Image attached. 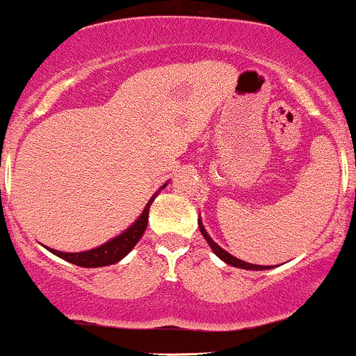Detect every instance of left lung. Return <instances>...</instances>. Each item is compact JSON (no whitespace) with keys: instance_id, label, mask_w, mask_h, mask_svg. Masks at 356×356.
<instances>
[{"instance_id":"8db88e82","label":"left lung","mask_w":356,"mask_h":356,"mask_svg":"<svg viewBox=\"0 0 356 356\" xmlns=\"http://www.w3.org/2000/svg\"><path fill=\"white\" fill-rule=\"evenodd\" d=\"M198 227H200V232H202V235L205 237V241L209 242V245L211 247V250H213L215 254L218 255V257L222 259L223 262H227L229 266H234V267H241V269H249V270H266V269H270V266H255V264H249V262H243L241 259L234 257V255H230L229 252H225V250L222 249V247H218L217 243L211 241V237L209 234H207V230L203 229L202 222L198 220Z\"/></svg>"}]
</instances>
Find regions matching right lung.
I'll return each mask as SVG.
<instances>
[{"instance_id": "add662e5", "label": "right lung", "mask_w": 356, "mask_h": 356, "mask_svg": "<svg viewBox=\"0 0 356 356\" xmlns=\"http://www.w3.org/2000/svg\"><path fill=\"white\" fill-rule=\"evenodd\" d=\"M165 188V186H161ZM159 188V190H161ZM159 190L156 193L151 197L147 205L143 210L141 217L136 220L133 225L129 227L126 232H122L121 235L113 238V241L106 242L104 245L97 247V249H92V250H86V252H60V250H54V249H47L50 250L51 254H55L57 257L63 259V261L72 262L75 266H81V267H102V266H111L115 264V262L121 261L122 257H126L127 254L131 252V249L138 243L139 238L143 237L145 234L146 225H147V217H149V207L153 203V200L156 195L159 193Z\"/></svg>"}]
</instances>
